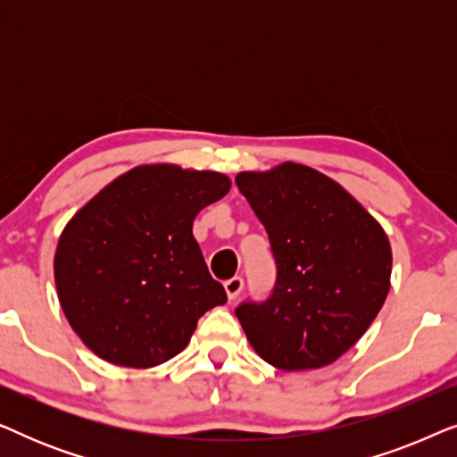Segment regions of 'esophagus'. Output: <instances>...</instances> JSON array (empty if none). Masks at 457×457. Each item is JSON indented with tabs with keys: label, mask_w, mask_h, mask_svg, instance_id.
<instances>
[{
	"label": "esophagus",
	"mask_w": 457,
	"mask_h": 457,
	"mask_svg": "<svg viewBox=\"0 0 457 457\" xmlns=\"http://www.w3.org/2000/svg\"><path fill=\"white\" fill-rule=\"evenodd\" d=\"M224 291H227L228 299H237V297L241 295V291H243V278L241 277H233L230 280H227V283H224Z\"/></svg>",
	"instance_id": "obj_1"
}]
</instances>
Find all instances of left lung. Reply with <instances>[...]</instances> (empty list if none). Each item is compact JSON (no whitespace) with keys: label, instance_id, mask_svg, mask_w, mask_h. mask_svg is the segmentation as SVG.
I'll return each mask as SVG.
<instances>
[{"label":"left lung","instance_id":"obj_1","mask_svg":"<svg viewBox=\"0 0 457 457\" xmlns=\"http://www.w3.org/2000/svg\"><path fill=\"white\" fill-rule=\"evenodd\" d=\"M235 183L277 262L270 297L235 310L247 341L280 370L333 364L389 293L393 255L383 227L339 183L295 162L239 172Z\"/></svg>","mask_w":457,"mask_h":457}]
</instances>
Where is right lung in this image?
<instances>
[{"mask_svg": "<svg viewBox=\"0 0 457 457\" xmlns=\"http://www.w3.org/2000/svg\"><path fill=\"white\" fill-rule=\"evenodd\" d=\"M228 189L220 172L137 166L71 218L55 249V289L93 353L116 366H158L183 352L205 312L227 303L193 220Z\"/></svg>", "mask_w": 457, "mask_h": 457, "instance_id": "obj_1", "label": "right lung"}]
</instances>
